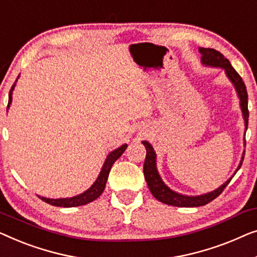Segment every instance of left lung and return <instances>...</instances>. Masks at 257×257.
<instances>
[{
    "instance_id": "8db88e82",
    "label": "left lung",
    "mask_w": 257,
    "mask_h": 257,
    "mask_svg": "<svg viewBox=\"0 0 257 257\" xmlns=\"http://www.w3.org/2000/svg\"><path fill=\"white\" fill-rule=\"evenodd\" d=\"M199 52L201 55V64L204 66L209 67H216V68H222L225 71L226 77L229 79V81L232 82L234 88H235L238 100H240V108L242 111V116H243L244 121V134L248 127V117H249V111H248V94L247 88H245L244 82L242 81V78L238 75L237 72L234 70L232 65H230L229 60L227 58L223 57L219 51H216L214 49H205L199 48ZM245 136V135H244ZM143 146L147 149V156L146 161H144L143 166V172L144 177H146L148 187H149L150 192L153 193V196L156 198L157 200L161 202H164L166 205L177 206V207H198V206H204L212 200H214L220 193L222 192L223 189L228 185L230 179L233 178L234 175L238 171V169L241 168L242 162L244 158V153L242 154L240 164H238L237 169L234 172V175L230 177L229 179H227L221 186H219L218 189H215L212 192L200 194V196H185V194L178 193L176 191L166 185L163 182L162 177L160 176V172L157 170V160H156V153H155L153 146L147 141H142ZM245 144V141H244Z\"/></svg>"
}]
</instances>
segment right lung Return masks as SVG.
<instances>
[{"label": "right lung", "mask_w": 257, "mask_h": 257, "mask_svg": "<svg viewBox=\"0 0 257 257\" xmlns=\"http://www.w3.org/2000/svg\"><path fill=\"white\" fill-rule=\"evenodd\" d=\"M19 78H20V75L17 77V79ZM17 79H16L15 84L13 85V87L9 92V102H8V108H7V111H8L10 104H12L13 92H14V89H15ZM127 147H128V144H123V146L118 147L117 149H115L111 151V153L108 154V156L106 158V161H104L102 168H101V171L99 173V176H97L96 180L93 183V185L89 187V189L85 191V192L78 194V196L71 197V198H58V199H50V198H45V197H41V196H38V197L41 198L43 201L48 202V204L53 205V206H59V207H77V206L86 205V204H88V202L95 200L96 198H99L101 194H102L104 187H106V183H107L108 176H109L111 166H113V164L115 163V161H117L118 158L121 157V155L124 153V150L127 149Z\"/></svg>", "instance_id": "1"}]
</instances>
